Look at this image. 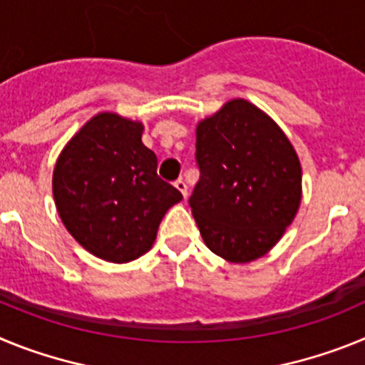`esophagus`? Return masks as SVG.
<instances>
[{"instance_id":"1","label":"esophagus","mask_w":365,"mask_h":365,"mask_svg":"<svg viewBox=\"0 0 365 365\" xmlns=\"http://www.w3.org/2000/svg\"><path fill=\"white\" fill-rule=\"evenodd\" d=\"M173 186H175L177 190H179L180 193H182V197L186 199V195H188V186H186V182L182 179H177L175 182H173Z\"/></svg>"}]
</instances>
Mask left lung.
Here are the masks:
<instances>
[{
  "label": "left lung",
  "mask_w": 365,
  "mask_h": 365,
  "mask_svg": "<svg viewBox=\"0 0 365 365\" xmlns=\"http://www.w3.org/2000/svg\"><path fill=\"white\" fill-rule=\"evenodd\" d=\"M199 182L188 199L206 247L230 263L265 256L302 202V166L272 118L234 98L197 124Z\"/></svg>",
  "instance_id": "left-lung-1"
}]
</instances>
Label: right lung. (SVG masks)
<instances>
[{
  "label": "right lung",
  "instance_id": "1",
  "mask_svg": "<svg viewBox=\"0 0 365 365\" xmlns=\"http://www.w3.org/2000/svg\"><path fill=\"white\" fill-rule=\"evenodd\" d=\"M144 125L98 113L56 160L53 195L67 232L87 252L111 263L146 254L182 193L157 175V155L143 144Z\"/></svg>",
  "mask_w": 365,
  "mask_h": 365
}]
</instances>
